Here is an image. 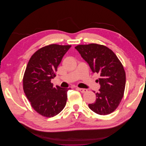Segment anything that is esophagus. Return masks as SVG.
<instances>
[{
	"label": "esophagus",
	"mask_w": 146,
	"mask_h": 146,
	"mask_svg": "<svg viewBox=\"0 0 146 146\" xmlns=\"http://www.w3.org/2000/svg\"><path fill=\"white\" fill-rule=\"evenodd\" d=\"M77 89L78 90L80 91L82 93H84V92H86L88 91V90L86 89H84V88H77Z\"/></svg>",
	"instance_id": "1"
}]
</instances>
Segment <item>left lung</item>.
<instances>
[{
  "instance_id": "1",
  "label": "left lung",
  "mask_w": 146,
  "mask_h": 146,
  "mask_svg": "<svg viewBox=\"0 0 146 146\" xmlns=\"http://www.w3.org/2000/svg\"><path fill=\"white\" fill-rule=\"evenodd\" d=\"M89 64L93 73L100 74L99 92L89 108L100 115L113 112L120 104L125 86V72L121 61L109 48L97 44L75 47Z\"/></svg>"
}]
</instances>
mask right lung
Returning a JSON list of instances; mask_svg holds the SVG:
<instances>
[{"label":"right lung","mask_w":146,"mask_h":146,"mask_svg":"<svg viewBox=\"0 0 146 146\" xmlns=\"http://www.w3.org/2000/svg\"><path fill=\"white\" fill-rule=\"evenodd\" d=\"M71 47L50 44L37 50L31 57L23 78V89L33 108L41 115L54 117L64 108L70 88L54 87L51 80L63 56Z\"/></svg>","instance_id":"right-lung-1"}]
</instances>
